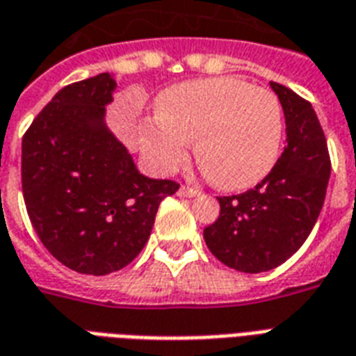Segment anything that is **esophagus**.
I'll use <instances>...</instances> for the list:
<instances>
[{"instance_id":"34e87169","label":"esophagus","mask_w":356,"mask_h":356,"mask_svg":"<svg viewBox=\"0 0 356 356\" xmlns=\"http://www.w3.org/2000/svg\"><path fill=\"white\" fill-rule=\"evenodd\" d=\"M179 196H183V198H193V196H196L198 194V188H193V186H181L177 191Z\"/></svg>"}]
</instances>
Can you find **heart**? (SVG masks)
<instances>
[{
	"mask_svg": "<svg viewBox=\"0 0 356 356\" xmlns=\"http://www.w3.org/2000/svg\"><path fill=\"white\" fill-rule=\"evenodd\" d=\"M139 143L148 162L171 173L188 158L223 191L257 185L273 170L282 143V108L267 89L234 78H206L165 89L156 118L143 122Z\"/></svg>",
	"mask_w": 356,
	"mask_h": 356,
	"instance_id": "1",
	"label": "heart"
}]
</instances>
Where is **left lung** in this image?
Returning <instances> with one entry per match:
<instances>
[{"mask_svg":"<svg viewBox=\"0 0 356 356\" xmlns=\"http://www.w3.org/2000/svg\"><path fill=\"white\" fill-rule=\"evenodd\" d=\"M286 118V147L259 185L217 198L221 211L204 229L209 252L240 273H265L303 246L321 216L330 179L326 137L311 102L270 81Z\"/></svg>","mask_w":356,"mask_h":356,"instance_id":"left-lung-1","label":"left lung"}]
</instances>
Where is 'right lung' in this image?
I'll use <instances>...</instances> for the list:
<instances>
[{
	"label": "right lung",
	"instance_id": "add662e5",
	"mask_svg": "<svg viewBox=\"0 0 356 356\" xmlns=\"http://www.w3.org/2000/svg\"><path fill=\"white\" fill-rule=\"evenodd\" d=\"M108 72L58 91L22 139V194L49 254L81 275L124 268L147 244L156 211L177 193L150 179L106 125Z\"/></svg>",
	"mask_w": 356,
	"mask_h": 356
}]
</instances>
